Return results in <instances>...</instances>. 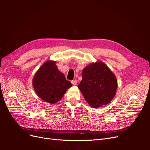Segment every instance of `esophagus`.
I'll list each match as a JSON object with an SVG mask.
<instances>
[{"mask_svg":"<svg viewBox=\"0 0 150 150\" xmlns=\"http://www.w3.org/2000/svg\"><path fill=\"white\" fill-rule=\"evenodd\" d=\"M71 83H72V85L76 86V85L77 84V81H76V80L72 81H71Z\"/></svg>","mask_w":150,"mask_h":150,"instance_id":"34e87169","label":"esophagus"}]
</instances>
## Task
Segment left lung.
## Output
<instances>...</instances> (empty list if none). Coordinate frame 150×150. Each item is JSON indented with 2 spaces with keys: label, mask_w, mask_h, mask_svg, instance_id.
<instances>
[{
  "label": "left lung",
  "mask_w": 150,
  "mask_h": 150,
  "mask_svg": "<svg viewBox=\"0 0 150 150\" xmlns=\"http://www.w3.org/2000/svg\"><path fill=\"white\" fill-rule=\"evenodd\" d=\"M83 79L78 87L89 105L94 108L110 103L116 93L117 81L115 74L100 61L84 68Z\"/></svg>",
  "instance_id": "1"
}]
</instances>
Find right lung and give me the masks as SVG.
Returning a JSON list of instances; mask_svg holds the SVG:
<instances>
[{
  "mask_svg": "<svg viewBox=\"0 0 150 150\" xmlns=\"http://www.w3.org/2000/svg\"><path fill=\"white\" fill-rule=\"evenodd\" d=\"M33 86L38 96L50 104L60 101L67 90L72 86L64 74L59 71L55 61L45 62L35 72Z\"/></svg>",
  "mask_w": 150,
  "mask_h": 150,
  "instance_id": "right-lung-1",
  "label": "right lung"
}]
</instances>
